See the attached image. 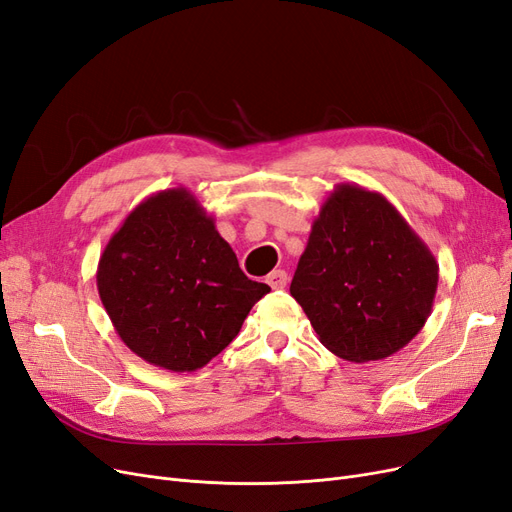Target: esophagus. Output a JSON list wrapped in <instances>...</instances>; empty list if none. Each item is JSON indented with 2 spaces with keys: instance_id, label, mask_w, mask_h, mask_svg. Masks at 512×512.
Returning <instances> with one entry per match:
<instances>
[{
  "instance_id": "obj_1",
  "label": "esophagus",
  "mask_w": 512,
  "mask_h": 512,
  "mask_svg": "<svg viewBox=\"0 0 512 512\" xmlns=\"http://www.w3.org/2000/svg\"><path fill=\"white\" fill-rule=\"evenodd\" d=\"M287 280H289V276H287L285 270H274V272H270L266 276V282H268L272 289H285L287 287Z\"/></svg>"
}]
</instances>
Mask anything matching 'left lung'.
<instances>
[{"mask_svg": "<svg viewBox=\"0 0 512 512\" xmlns=\"http://www.w3.org/2000/svg\"><path fill=\"white\" fill-rule=\"evenodd\" d=\"M437 285L439 263L405 217L382 194L339 183L312 223L291 295L320 344L369 363L422 331Z\"/></svg>", "mask_w": 512, "mask_h": 512, "instance_id": "8db88e82", "label": "left lung"}]
</instances>
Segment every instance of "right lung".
Wrapping results in <instances>:
<instances>
[{
  "label": "right lung",
  "mask_w": 512,
  "mask_h": 512,
  "mask_svg": "<svg viewBox=\"0 0 512 512\" xmlns=\"http://www.w3.org/2000/svg\"><path fill=\"white\" fill-rule=\"evenodd\" d=\"M97 289L122 342L175 373L213 361L270 293L244 276L215 219L185 187L132 208L99 259Z\"/></svg>",
  "instance_id": "right-lung-1"
}]
</instances>
